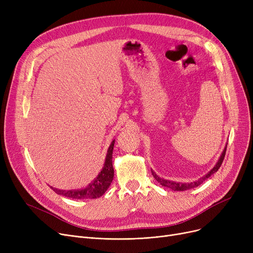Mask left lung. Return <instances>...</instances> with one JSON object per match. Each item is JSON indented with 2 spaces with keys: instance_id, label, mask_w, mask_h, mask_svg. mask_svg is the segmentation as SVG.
<instances>
[{
  "instance_id": "1",
  "label": "left lung",
  "mask_w": 253,
  "mask_h": 253,
  "mask_svg": "<svg viewBox=\"0 0 253 253\" xmlns=\"http://www.w3.org/2000/svg\"><path fill=\"white\" fill-rule=\"evenodd\" d=\"M227 147H228V144L225 145V148H224V150H223V152H222V154H221V156H220V158H219V160L217 161V163L215 164V166L212 168L208 173L206 174V175H204L203 177H201L200 179L199 180H197V181H194V182H190V183H182V182H175V181H172V180H167V179H164V178H161V177H159L154 171H152V174H153V176L155 177V179L158 181V182H160V184H162L163 187H166V188H169V189H171V190H173V191H187V190H190V189H193V188H196V187H198V185H200L203 181H205L207 178H209L212 174L213 173H215V172L219 169V167L221 166V164H222V161H223V159H224V156H225V151H227Z\"/></svg>"
}]
</instances>
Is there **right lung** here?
Returning <instances> with one entry per match:
<instances>
[{
  "mask_svg": "<svg viewBox=\"0 0 253 253\" xmlns=\"http://www.w3.org/2000/svg\"><path fill=\"white\" fill-rule=\"evenodd\" d=\"M114 143H115V140H113L108 150L105 162L102 170L100 171V173L97 175L96 178H94V180H93L91 183H89L86 188L80 189V190H70V191L57 190L52 187L51 189L58 195H62L66 198H72V199H96L102 196L106 192V190L109 189L111 182L113 181V178H114V168H113V160H112Z\"/></svg>",
  "mask_w": 253,
  "mask_h": 253,
  "instance_id": "right-lung-1",
  "label": "right lung"
}]
</instances>
